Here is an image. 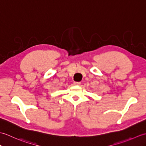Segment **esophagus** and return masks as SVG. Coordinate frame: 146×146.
<instances>
[{
	"label": "esophagus",
	"mask_w": 146,
	"mask_h": 146,
	"mask_svg": "<svg viewBox=\"0 0 146 146\" xmlns=\"http://www.w3.org/2000/svg\"><path fill=\"white\" fill-rule=\"evenodd\" d=\"M73 84L75 85H80V84H81V83L80 82H73Z\"/></svg>",
	"instance_id": "1"
}]
</instances>
